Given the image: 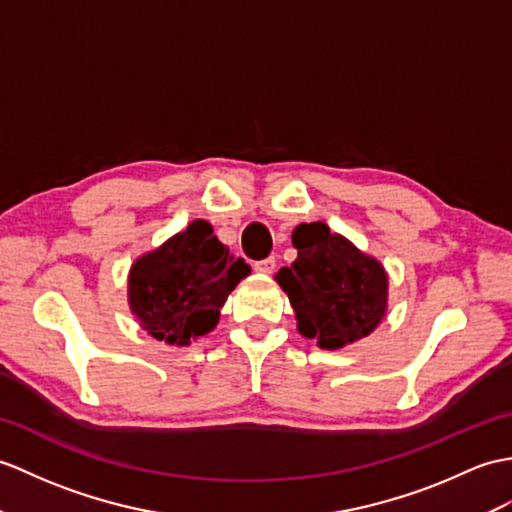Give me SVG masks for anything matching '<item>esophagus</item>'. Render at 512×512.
<instances>
[{"instance_id":"1","label":"esophagus","mask_w":512,"mask_h":512,"mask_svg":"<svg viewBox=\"0 0 512 512\" xmlns=\"http://www.w3.org/2000/svg\"><path fill=\"white\" fill-rule=\"evenodd\" d=\"M275 266H277V259H275V257L259 259V261H255V264H253V268H255L257 272H261V275H270V272L275 270Z\"/></svg>"}]
</instances>
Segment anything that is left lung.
Masks as SVG:
<instances>
[{
  "mask_svg": "<svg viewBox=\"0 0 512 512\" xmlns=\"http://www.w3.org/2000/svg\"><path fill=\"white\" fill-rule=\"evenodd\" d=\"M292 244L299 257L279 270L277 281L290 296L301 334L318 338L323 349L371 334L386 312L384 268L325 222L299 224Z\"/></svg>",
  "mask_w": 512,
  "mask_h": 512,
  "instance_id": "left-lung-1",
  "label": "left lung"
}]
</instances>
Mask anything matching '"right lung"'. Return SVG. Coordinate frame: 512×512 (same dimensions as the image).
Returning <instances> with one entry per match:
<instances>
[{
	"instance_id": "add662e5",
	"label": "right lung",
	"mask_w": 512,
	"mask_h": 512,
	"mask_svg": "<svg viewBox=\"0 0 512 512\" xmlns=\"http://www.w3.org/2000/svg\"><path fill=\"white\" fill-rule=\"evenodd\" d=\"M248 272L251 266L229 255L209 222L194 220L135 261L128 277L130 310L150 336L187 344L216 327L220 307Z\"/></svg>"
}]
</instances>
